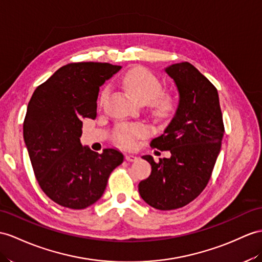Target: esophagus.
<instances>
[{
	"label": "esophagus",
	"mask_w": 262,
	"mask_h": 262,
	"mask_svg": "<svg viewBox=\"0 0 262 262\" xmlns=\"http://www.w3.org/2000/svg\"><path fill=\"white\" fill-rule=\"evenodd\" d=\"M125 160H126V161H129V162L137 161V160H138V157L133 156V155H125Z\"/></svg>",
	"instance_id": "esophagus-1"
}]
</instances>
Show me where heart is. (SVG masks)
<instances>
[{
  "label": "heart",
  "instance_id": "obj_1",
  "mask_svg": "<svg viewBox=\"0 0 262 262\" xmlns=\"http://www.w3.org/2000/svg\"><path fill=\"white\" fill-rule=\"evenodd\" d=\"M122 85L131 97L141 104L149 103L153 113L159 118L170 116L174 110L176 102L170 93L162 92V83L157 76L144 68H133L129 70L122 80ZM105 92L102 94L101 101L104 99ZM149 133L145 124H119L113 132V139L124 146L135 144L136 139L144 137Z\"/></svg>",
  "mask_w": 262,
  "mask_h": 262
}]
</instances>
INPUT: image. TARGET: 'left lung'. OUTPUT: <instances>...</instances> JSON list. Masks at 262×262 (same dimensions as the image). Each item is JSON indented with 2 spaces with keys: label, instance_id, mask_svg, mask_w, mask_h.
Returning <instances> with one entry per match:
<instances>
[{
  "label": "left lung",
  "instance_id": "1",
  "mask_svg": "<svg viewBox=\"0 0 262 262\" xmlns=\"http://www.w3.org/2000/svg\"><path fill=\"white\" fill-rule=\"evenodd\" d=\"M179 91V105L153 149L170 151L169 159L151 164V174L139 183V193L158 210L179 209L193 201L211 178L225 132L215 86L189 62L165 69Z\"/></svg>",
  "mask_w": 262,
  "mask_h": 262
}]
</instances>
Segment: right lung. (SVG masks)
Here are the masks:
<instances>
[{
  "mask_svg": "<svg viewBox=\"0 0 262 262\" xmlns=\"http://www.w3.org/2000/svg\"><path fill=\"white\" fill-rule=\"evenodd\" d=\"M120 66L76 62L60 68L35 89L23 122V137L42 191L57 205L81 210L103 194L111 172L123 162L116 149L82 146V119L97 117L100 86Z\"/></svg>",
  "mask_w": 262,
  "mask_h": 262,
  "instance_id": "1",
  "label": "right lung"
}]
</instances>
